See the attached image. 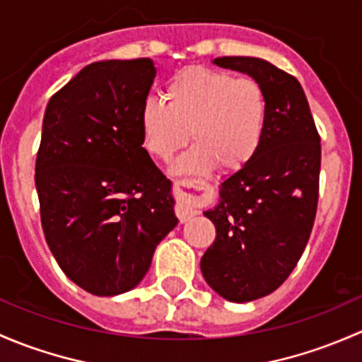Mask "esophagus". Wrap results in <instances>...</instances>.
I'll use <instances>...</instances> for the list:
<instances>
[{
    "mask_svg": "<svg viewBox=\"0 0 362 362\" xmlns=\"http://www.w3.org/2000/svg\"><path fill=\"white\" fill-rule=\"evenodd\" d=\"M176 189L180 193L176 202V216L181 223H186L197 214V204L207 195L211 185L202 180H177Z\"/></svg>",
    "mask_w": 362,
    "mask_h": 362,
    "instance_id": "1",
    "label": "esophagus"
}]
</instances>
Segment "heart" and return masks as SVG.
<instances>
[{
  "label": "heart",
  "instance_id": "heart-1",
  "mask_svg": "<svg viewBox=\"0 0 362 362\" xmlns=\"http://www.w3.org/2000/svg\"><path fill=\"white\" fill-rule=\"evenodd\" d=\"M163 99L143 103L141 136L144 150L165 162L188 137L195 141L174 165L176 173H204L214 165L221 173H235L258 153L268 100L255 78L192 66L167 81Z\"/></svg>",
  "mask_w": 362,
  "mask_h": 362
}]
</instances>
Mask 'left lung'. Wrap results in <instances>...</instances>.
Listing matches in <instances>:
<instances>
[{
	"instance_id": "1",
	"label": "left lung",
	"mask_w": 362,
	"mask_h": 362,
	"mask_svg": "<svg viewBox=\"0 0 362 362\" xmlns=\"http://www.w3.org/2000/svg\"><path fill=\"white\" fill-rule=\"evenodd\" d=\"M214 64L247 73L268 100L258 153L204 212L216 226L200 262L204 277L219 296L245 303L274 293L303 255L317 212L320 136L293 74L258 57H218Z\"/></svg>"
}]
</instances>
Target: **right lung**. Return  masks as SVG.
Masks as SVG:
<instances>
[{"instance_id":"add662e5","label":"right lung","mask_w":362,"mask_h":362,"mask_svg":"<svg viewBox=\"0 0 362 362\" xmlns=\"http://www.w3.org/2000/svg\"><path fill=\"white\" fill-rule=\"evenodd\" d=\"M155 74L144 57L94 62L45 111L35 174L45 238L62 272L98 296L136 288L177 225L139 127Z\"/></svg>"}]
</instances>
